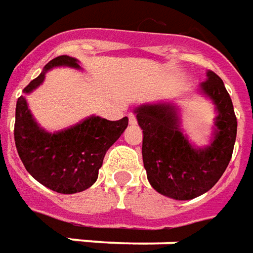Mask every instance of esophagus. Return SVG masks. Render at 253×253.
Segmentation results:
<instances>
[{"label":"esophagus","instance_id":"obj_1","mask_svg":"<svg viewBox=\"0 0 253 253\" xmlns=\"http://www.w3.org/2000/svg\"><path fill=\"white\" fill-rule=\"evenodd\" d=\"M128 123H130L131 126L137 125V116H135L134 113H130V115H128Z\"/></svg>","mask_w":253,"mask_h":253}]
</instances>
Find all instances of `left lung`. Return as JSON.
<instances>
[{
	"label": "left lung",
	"instance_id": "obj_1",
	"mask_svg": "<svg viewBox=\"0 0 253 253\" xmlns=\"http://www.w3.org/2000/svg\"><path fill=\"white\" fill-rule=\"evenodd\" d=\"M201 91L212 98L219 112L214 140L204 149L194 148L181 133L171 105H142L135 109L144 133L142 161L148 181L159 194L178 201L209 191L227 169L234 149L237 118L223 80L208 72Z\"/></svg>",
	"mask_w": 253,
	"mask_h": 253
}]
</instances>
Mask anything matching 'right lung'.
I'll list each match as a JSON object with an SVG mask.
<instances>
[{"label":"right lung","mask_w":253,"mask_h":253,"mask_svg":"<svg viewBox=\"0 0 253 253\" xmlns=\"http://www.w3.org/2000/svg\"><path fill=\"white\" fill-rule=\"evenodd\" d=\"M55 66L80 68L77 59L61 55L49 61L40 76L25 87L30 92L39 87L45 72ZM128 119L106 120L91 116L59 133H47L37 126L25 97H19L15 113V144L26 170L39 183L59 194L87 190L98 178L106 151L126 130Z\"/></svg>","instance_id":"obj_1"}]
</instances>
